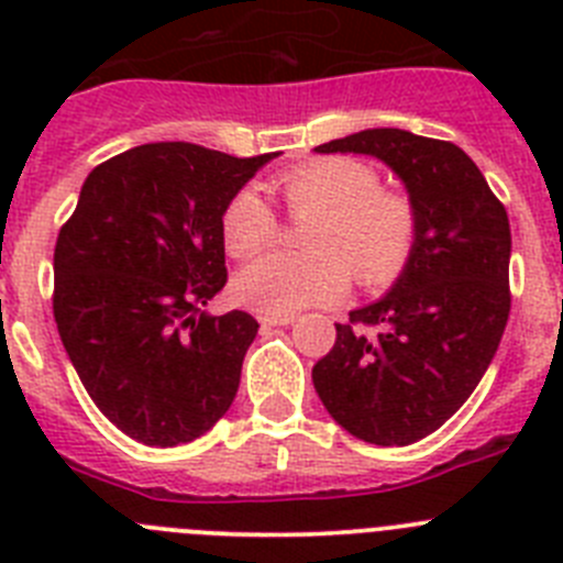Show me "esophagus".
<instances>
[{
    "mask_svg": "<svg viewBox=\"0 0 563 563\" xmlns=\"http://www.w3.org/2000/svg\"><path fill=\"white\" fill-rule=\"evenodd\" d=\"M292 321H296V316H292V312H287V316H273V312H262V316H258V324H262V327H287V324H292Z\"/></svg>",
    "mask_w": 563,
    "mask_h": 563,
    "instance_id": "esophagus-1",
    "label": "esophagus"
}]
</instances>
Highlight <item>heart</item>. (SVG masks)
<instances>
[{
    "mask_svg": "<svg viewBox=\"0 0 563 563\" xmlns=\"http://www.w3.org/2000/svg\"><path fill=\"white\" fill-rule=\"evenodd\" d=\"M292 217H312L305 231L307 253L273 251L239 271L233 292L256 312L287 316L330 305L355 278L366 287L386 285L409 262L417 242V208L409 197L380 188L369 163L355 157H318L276 180ZM225 251L245 258L267 247L278 220L262 194L242 188L222 211Z\"/></svg>",
    "mask_w": 563,
    "mask_h": 563,
    "instance_id": "1",
    "label": "heart"
}]
</instances>
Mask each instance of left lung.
Segmentation results:
<instances>
[{
    "label": "left lung",
    "instance_id": "8db88e82",
    "mask_svg": "<svg viewBox=\"0 0 563 563\" xmlns=\"http://www.w3.org/2000/svg\"><path fill=\"white\" fill-rule=\"evenodd\" d=\"M372 154L417 208V242L391 290L335 324L312 366L332 420L372 445H411L460 411L510 316V222L460 146L406 129H363L316 146Z\"/></svg>",
    "mask_w": 563,
    "mask_h": 563
}]
</instances>
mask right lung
Masks as SVG:
<instances>
[{
    "instance_id": "add662e5",
    "label": "right lung",
    "mask_w": 563,
    "mask_h": 563,
    "mask_svg": "<svg viewBox=\"0 0 563 563\" xmlns=\"http://www.w3.org/2000/svg\"><path fill=\"white\" fill-rule=\"evenodd\" d=\"M278 157L146 143L96 166L58 231L53 316L109 422L172 449L231 409L256 318L208 316L225 287L222 211Z\"/></svg>"
}]
</instances>
